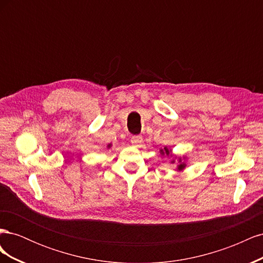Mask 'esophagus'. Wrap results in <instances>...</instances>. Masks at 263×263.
Here are the masks:
<instances>
[{
	"label": "esophagus",
	"mask_w": 263,
	"mask_h": 263,
	"mask_svg": "<svg viewBox=\"0 0 263 263\" xmlns=\"http://www.w3.org/2000/svg\"><path fill=\"white\" fill-rule=\"evenodd\" d=\"M132 144L135 146V147H140L141 142H142V137L140 136V135H136V136H133L132 137Z\"/></svg>",
	"instance_id": "34e87169"
}]
</instances>
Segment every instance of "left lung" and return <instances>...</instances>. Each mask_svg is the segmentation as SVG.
Masks as SVG:
<instances>
[{
	"label": "left lung",
	"mask_w": 263,
	"mask_h": 263,
	"mask_svg": "<svg viewBox=\"0 0 263 263\" xmlns=\"http://www.w3.org/2000/svg\"><path fill=\"white\" fill-rule=\"evenodd\" d=\"M160 153H161V155L163 156V155H166V156H171L172 157V150L171 149H168L166 147H164V149H161L160 150ZM174 159H177V157H174ZM174 159H172L171 160V163H174L176 162V160H174ZM185 160H186V157H183V158H181V157H179L178 158V162H179V164L177 165V169H178V171H182L183 169L185 168L186 166V164H185Z\"/></svg>",
	"instance_id": "left-lung-1"
}]
</instances>
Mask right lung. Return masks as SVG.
<instances>
[{
	"mask_svg": "<svg viewBox=\"0 0 263 263\" xmlns=\"http://www.w3.org/2000/svg\"><path fill=\"white\" fill-rule=\"evenodd\" d=\"M110 147H112V145H110V144H109V145H107V148H110Z\"/></svg>",
	"mask_w": 263,
	"mask_h": 263,
	"instance_id": "add662e5",
	"label": "right lung"
}]
</instances>
